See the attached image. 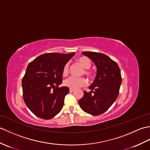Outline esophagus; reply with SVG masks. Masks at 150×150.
<instances>
[{"label": "esophagus", "instance_id": "esophagus-1", "mask_svg": "<svg viewBox=\"0 0 150 150\" xmlns=\"http://www.w3.org/2000/svg\"><path fill=\"white\" fill-rule=\"evenodd\" d=\"M73 91H74V90H73V89H71V88L69 89V92H73Z\"/></svg>", "mask_w": 150, "mask_h": 150}]
</instances>
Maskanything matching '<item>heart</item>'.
<instances>
[{"label": "heart", "instance_id": "heart-1", "mask_svg": "<svg viewBox=\"0 0 150 150\" xmlns=\"http://www.w3.org/2000/svg\"><path fill=\"white\" fill-rule=\"evenodd\" d=\"M77 61L79 64L83 67L84 69H86L84 71V73L88 76H91V73L88 70L91 67V62L90 59L87 57H81L79 58ZM69 62L66 63L64 66L62 68V74L63 75L66 76L68 75L69 73ZM64 84L66 86L68 87L71 89H77L81 87H83L86 86L88 84V81L84 77H70L68 78L64 82Z\"/></svg>", "mask_w": 150, "mask_h": 150}]
</instances>
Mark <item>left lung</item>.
I'll use <instances>...</instances> for the list:
<instances>
[{"mask_svg":"<svg viewBox=\"0 0 150 150\" xmlns=\"http://www.w3.org/2000/svg\"><path fill=\"white\" fill-rule=\"evenodd\" d=\"M97 66V75L84 96L79 100V106L86 113L96 116L103 114L111 107L119 95L122 77L116 62L103 53L84 52Z\"/></svg>","mask_w":150,"mask_h":150,"instance_id":"1","label":"left lung"}]
</instances>
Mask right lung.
<instances>
[{"label":"right lung","instance_id":"right-lung-1","mask_svg":"<svg viewBox=\"0 0 150 150\" xmlns=\"http://www.w3.org/2000/svg\"><path fill=\"white\" fill-rule=\"evenodd\" d=\"M75 53H48L39 56L28 64L22 78L23 99L35 115L50 119L64 106L68 87H59L62 82V68Z\"/></svg>","mask_w":150,"mask_h":150}]
</instances>
